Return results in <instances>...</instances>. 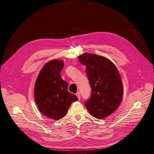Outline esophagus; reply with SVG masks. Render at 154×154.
<instances>
[{"label":"esophagus","mask_w":154,"mask_h":154,"mask_svg":"<svg viewBox=\"0 0 154 154\" xmlns=\"http://www.w3.org/2000/svg\"><path fill=\"white\" fill-rule=\"evenodd\" d=\"M76 96L78 97V98L79 99V100H80V97H81V96H80V93L79 92H78L76 94Z\"/></svg>","instance_id":"esophagus-1"}]
</instances>
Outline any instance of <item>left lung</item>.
<instances>
[{
    "instance_id": "left-lung-1",
    "label": "left lung",
    "mask_w": 154,
    "mask_h": 154,
    "mask_svg": "<svg viewBox=\"0 0 154 154\" xmlns=\"http://www.w3.org/2000/svg\"><path fill=\"white\" fill-rule=\"evenodd\" d=\"M78 60L86 67L91 95L85 105L91 116L102 119L118 109L123 94V83L117 67L101 56L83 53Z\"/></svg>"
}]
</instances>
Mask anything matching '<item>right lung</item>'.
Here are the masks:
<instances>
[{
  "instance_id": "right-lung-1",
  "label": "right lung",
  "mask_w": 154,
  "mask_h": 154,
  "mask_svg": "<svg viewBox=\"0 0 154 154\" xmlns=\"http://www.w3.org/2000/svg\"><path fill=\"white\" fill-rule=\"evenodd\" d=\"M63 67L62 60H51L42 69L35 83L36 103L41 112L51 119L63 118L72 102L78 100L60 75Z\"/></svg>"
}]
</instances>
